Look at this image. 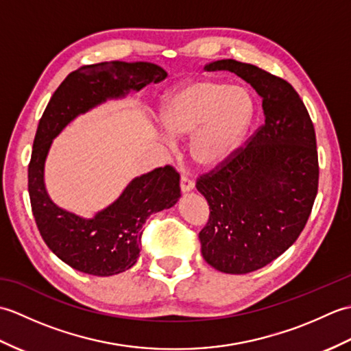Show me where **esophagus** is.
<instances>
[{"label": "esophagus", "instance_id": "esophagus-1", "mask_svg": "<svg viewBox=\"0 0 351 351\" xmlns=\"http://www.w3.org/2000/svg\"><path fill=\"white\" fill-rule=\"evenodd\" d=\"M193 189H195V182H193L189 176L182 175L181 176V191L182 193H190Z\"/></svg>", "mask_w": 351, "mask_h": 351}]
</instances>
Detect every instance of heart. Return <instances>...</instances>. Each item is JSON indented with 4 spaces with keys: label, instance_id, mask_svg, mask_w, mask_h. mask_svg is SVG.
<instances>
[{
    "label": "heart",
    "instance_id": "obj_1",
    "mask_svg": "<svg viewBox=\"0 0 351 351\" xmlns=\"http://www.w3.org/2000/svg\"><path fill=\"white\" fill-rule=\"evenodd\" d=\"M255 117V101L241 86L191 80L164 96L160 119L170 136L189 137L191 161L215 169L241 146Z\"/></svg>",
    "mask_w": 351,
    "mask_h": 351
}]
</instances>
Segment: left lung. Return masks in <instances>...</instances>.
<instances>
[{"label":"left lung","mask_w":351,"mask_h":351,"mask_svg":"<svg viewBox=\"0 0 351 351\" xmlns=\"http://www.w3.org/2000/svg\"><path fill=\"white\" fill-rule=\"evenodd\" d=\"M205 69L234 72L263 99L265 121L247 146L196 184L210 205L199 232L204 259L221 273L245 274L280 256L306 225L318 190L315 130L285 80L232 58Z\"/></svg>","instance_id":"obj_1"}]
</instances>
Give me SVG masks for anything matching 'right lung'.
I'll use <instances>...</instances> for the list:
<instances>
[{
	"label": "right lung",
	"mask_w": 351,
	"mask_h": 351,
	"mask_svg": "<svg viewBox=\"0 0 351 351\" xmlns=\"http://www.w3.org/2000/svg\"><path fill=\"white\" fill-rule=\"evenodd\" d=\"M164 78L167 72L149 62L116 60L83 66L58 86L39 121L28 166L33 215L51 252L81 273L113 276L130 270L138 259L146 219L180 200V175L166 166L132 178L114 202L92 217H83L58 206L48 195L45 162L52 140L78 116Z\"/></svg>",
	"instance_id": "1"
}]
</instances>
